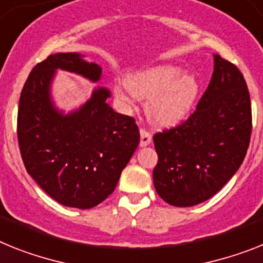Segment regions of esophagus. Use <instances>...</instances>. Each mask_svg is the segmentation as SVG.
<instances>
[{
  "label": "esophagus",
  "instance_id": "34e87169",
  "mask_svg": "<svg viewBox=\"0 0 263 263\" xmlns=\"http://www.w3.org/2000/svg\"><path fill=\"white\" fill-rule=\"evenodd\" d=\"M152 140V135L149 134L148 131H145V129H140V145L142 147H145V145H148Z\"/></svg>",
  "mask_w": 263,
  "mask_h": 263
}]
</instances>
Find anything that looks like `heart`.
<instances>
[{
	"label": "heart",
	"instance_id": "b5f03b06",
	"mask_svg": "<svg viewBox=\"0 0 263 263\" xmlns=\"http://www.w3.org/2000/svg\"><path fill=\"white\" fill-rule=\"evenodd\" d=\"M116 93L124 100L149 99L147 112L156 124L170 127L189 116L199 93L194 74L182 73L174 65H158L128 77L127 85H118Z\"/></svg>",
	"mask_w": 263,
	"mask_h": 263
}]
</instances>
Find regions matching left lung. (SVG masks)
Returning a JSON list of instances; mask_svg holds the SVG:
<instances>
[{
	"mask_svg": "<svg viewBox=\"0 0 263 263\" xmlns=\"http://www.w3.org/2000/svg\"><path fill=\"white\" fill-rule=\"evenodd\" d=\"M251 103L243 74L214 54V72L196 109L182 124L154 135L156 193L171 206L199 204L219 191L243 162Z\"/></svg>",
	"mask_w": 263,
	"mask_h": 263,
	"instance_id": "8db88e82",
	"label": "left lung"
}]
</instances>
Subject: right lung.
Returning <instances> with one entry per match:
<instances>
[{"label":"right lung","mask_w":263,"mask_h":263,"mask_svg":"<svg viewBox=\"0 0 263 263\" xmlns=\"http://www.w3.org/2000/svg\"><path fill=\"white\" fill-rule=\"evenodd\" d=\"M57 69L99 81L101 68L79 53H56L33 68L21 90L17 138L24 164L50 198L92 209L114 193L140 140L135 119L107 104L111 92L93 90L77 111L64 115L50 99Z\"/></svg>","instance_id":"right-lung-1"}]
</instances>
